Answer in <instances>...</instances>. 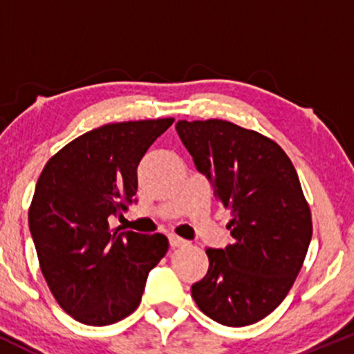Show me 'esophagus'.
I'll use <instances>...</instances> for the list:
<instances>
[{
    "label": "esophagus",
    "mask_w": 354,
    "mask_h": 354,
    "mask_svg": "<svg viewBox=\"0 0 354 354\" xmlns=\"http://www.w3.org/2000/svg\"><path fill=\"white\" fill-rule=\"evenodd\" d=\"M168 239H169V246H171V248H180V246H185L186 243H188V241H186V239H183V238L178 236V234H173V233L169 234Z\"/></svg>",
    "instance_id": "obj_1"
}]
</instances>
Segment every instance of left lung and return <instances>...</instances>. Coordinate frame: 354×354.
Masks as SVG:
<instances>
[{"instance_id": "left-lung-1", "label": "left lung", "mask_w": 354, "mask_h": 354, "mask_svg": "<svg viewBox=\"0 0 354 354\" xmlns=\"http://www.w3.org/2000/svg\"><path fill=\"white\" fill-rule=\"evenodd\" d=\"M176 131L231 211L234 239L206 248L208 273L191 295L218 323L253 324L286 298L306 258L313 221L298 173L276 141L231 121H178Z\"/></svg>"}]
</instances>
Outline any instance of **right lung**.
Instances as JSON below:
<instances>
[{
  "mask_svg": "<svg viewBox=\"0 0 354 354\" xmlns=\"http://www.w3.org/2000/svg\"><path fill=\"white\" fill-rule=\"evenodd\" d=\"M173 118L91 129L53 154L39 174L28 221L51 295L71 318L106 326L140 306L146 278L168 251L165 234L118 233L138 189V165Z\"/></svg>",
  "mask_w": 354,
  "mask_h": 354,
  "instance_id": "right-lung-1",
  "label": "right lung"
}]
</instances>
